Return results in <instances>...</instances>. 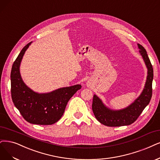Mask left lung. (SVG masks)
<instances>
[{"mask_svg": "<svg viewBox=\"0 0 160 160\" xmlns=\"http://www.w3.org/2000/svg\"><path fill=\"white\" fill-rule=\"evenodd\" d=\"M140 53L142 57L148 68V76L144 90L135 101L121 110H112L108 108L102 100L94 95L92 111L97 120L108 127H121L131 125L138 119L144 108L149 104L152 96V81L153 71L152 65L144 47L138 44Z\"/></svg>", "mask_w": 160, "mask_h": 160, "instance_id": "1", "label": "left lung"}]
</instances>
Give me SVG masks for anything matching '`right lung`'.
Returning <instances> with one entry per match:
<instances>
[{"label": "right lung", "mask_w": 160, "mask_h": 160, "mask_svg": "<svg viewBox=\"0 0 160 160\" xmlns=\"http://www.w3.org/2000/svg\"><path fill=\"white\" fill-rule=\"evenodd\" d=\"M31 43L22 49L12 64L10 74L12 99L26 121L35 125H50L61 119L69 99L82 86L77 84L47 93H38L28 88L21 78L20 65Z\"/></svg>", "instance_id": "right-lung-1"}]
</instances>
